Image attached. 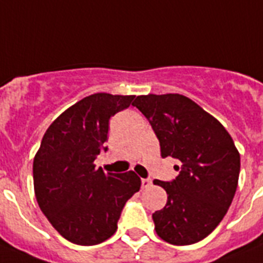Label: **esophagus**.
<instances>
[{"mask_svg":"<svg viewBox=\"0 0 263 263\" xmlns=\"http://www.w3.org/2000/svg\"><path fill=\"white\" fill-rule=\"evenodd\" d=\"M152 185V180L151 179H141V186L143 188H149Z\"/></svg>","mask_w":263,"mask_h":263,"instance_id":"1","label":"esophagus"}]
</instances>
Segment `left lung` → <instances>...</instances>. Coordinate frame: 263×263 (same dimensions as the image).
Instances as JSON below:
<instances>
[{
  "label": "left lung",
  "instance_id": "8db88e82",
  "mask_svg": "<svg viewBox=\"0 0 263 263\" xmlns=\"http://www.w3.org/2000/svg\"><path fill=\"white\" fill-rule=\"evenodd\" d=\"M148 119L161 156L175 157L179 176L155 180L168 200L152 214L157 236L172 245H192L217 228L232 204L239 176V152L214 116L180 93L140 95L132 103Z\"/></svg>",
  "mask_w": 263,
  "mask_h": 263
}]
</instances>
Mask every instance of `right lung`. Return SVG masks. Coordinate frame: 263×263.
Segmentation results:
<instances>
[{"instance_id": "add662e5", "label": "right lung", "mask_w": 263, "mask_h": 263, "mask_svg": "<svg viewBox=\"0 0 263 263\" xmlns=\"http://www.w3.org/2000/svg\"><path fill=\"white\" fill-rule=\"evenodd\" d=\"M134 99L106 92L83 98L50 124L34 156L36 202L72 243L90 246L108 239L127 200L140 189V177L132 171L106 173L93 164L107 151L111 116Z\"/></svg>"}]
</instances>
